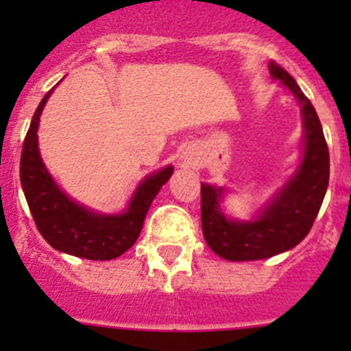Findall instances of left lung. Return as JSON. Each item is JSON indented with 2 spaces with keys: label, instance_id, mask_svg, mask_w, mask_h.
I'll return each mask as SVG.
<instances>
[{
  "label": "left lung",
  "instance_id": "obj_1",
  "mask_svg": "<svg viewBox=\"0 0 351 351\" xmlns=\"http://www.w3.org/2000/svg\"><path fill=\"white\" fill-rule=\"evenodd\" d=\"M271 75L287 86L302 107L304 154L299 169L253 221L228 219L219 209L223 188L202 184V232L207 246L230 262H247L291 250L311 230L328 186V147L315 107L295 79L271 61Z\"/></svg>",
  "mask_w": 351,
  "mask_h": 351
}]
</instances>
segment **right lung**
<instances>
[{
    "label": "right lung",
    "mask_w": 351,
    "mask_h": 351,
    "mask_svg": "<svg viewBox=\"0 0 351 351\" xmlns=\"http://www.w3.org/2000/svg\"><path fill=\"white\" fill-rule=\"evenodd\" d=\"M43 96L31 119L21 154V184L35 225L54 250L88 260H112L135 244L149 206L172 176V165L158 170L138 184L123 214H98L73 202L51 178L38 151V123Z\"/></svg>",
    "instance_id": "obj_1"
}]
</instances>
